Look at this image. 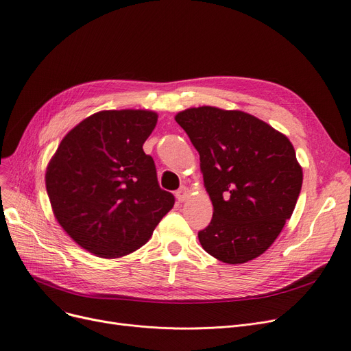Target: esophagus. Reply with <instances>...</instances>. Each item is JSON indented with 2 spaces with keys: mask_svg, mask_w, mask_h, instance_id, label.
<instances>
[{
  "mask_svg": "<svg viewBox=\"0 0 351 351\" xmlns=\"http://www.w3.org/2000/svg\"><path fill=\"white\" fill-rule=\"evenodd\" d=\"M188 197H189V191H188V188H185V186H182V188L176 192V199H178L179 202H185Z\"/></svg>",
  "mask_w": 351,
  "mask_h": 351,
  "instance_id": "34e87169",
  "label": "esophagus"
}]
</instances>
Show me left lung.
Wrapping results in <instances>:
<instances>
[{
    "mask_svg": "<svg viewBox=\"0 0 351 351\" xmlns=\"http://www.w3.org/2000/svg\"><path fill=\"white\" fill-rule=\"evenodd\" d=\"M175 121L200 156L213 217L197 233L210 256L241 265L265 253L290 219L303 171L289 138L243 110L189 108Z\"/></svg>",
    "mask_w": 351,
    "mask_h": 351,
    "instance_id": "1",
    "label": "left lung"
}]
</instances>
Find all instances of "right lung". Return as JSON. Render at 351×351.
Here are the masks:
<instances>
[{
	"mask_svg": "<svg viewBox=\"0 0 351 351\" xmlns=\"http://www.w3.org/2000/svg\"><path fill=\"white\" fill-rule=\"evenodd\" d=\"M156 122L154 110H99L72 128L51 158L45 186L53 216L89 253L118 259L138 250L173 208L142 149Z\"/></svg>",
	"mask_w": 351,
	"mask_h": 351,
	"instance_id": "1",
	"label": "right lung"
}]
</instances>
